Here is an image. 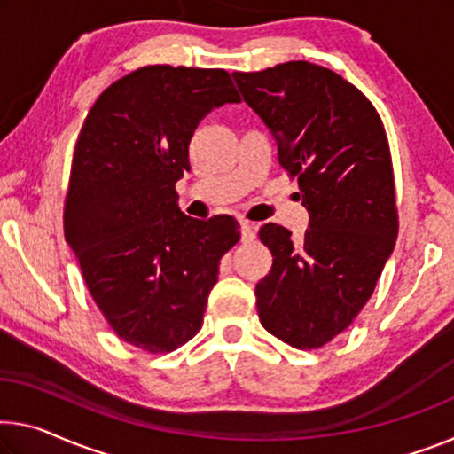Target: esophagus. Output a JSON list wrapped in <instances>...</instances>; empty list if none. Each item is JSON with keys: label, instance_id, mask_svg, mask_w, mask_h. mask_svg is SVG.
<instances>
[{"label": "esophagus", "instance_id": "34e87169", "mask_svg": "<svg viewBox=\"0 0 454 454\" xmlns=\"http://www.w3.org/2000/svg\"><path fill=\"white\" fill-rule=\"evenodd\" d=\"M241 241H254L255 239V229L254 223H249L247 219H241Z\"/></svg>", "mask_w": 454, "mask_h": 454}]
</instances>
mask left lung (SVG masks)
<instances>
[{
    "instance_id": "left-lung-1",
    "label": "left lung",
    "mask_w": 454,
    "mask_h": 454,
    "mask_svg": "<svg viewBox=\"0 0 454 454\" xmlns=\"http://www.w3.org/2000/svg\"><path fill=\"white\" fill-rule=\"evenodd\" d=\"M233 76L274 134L278 162L298 180L310 215L302 239L276 223L260 229L274 263L255 286L257 315L284 343L320 348L367 304L395 246L386 128L357 87L320 65L290 60Z\"/></svg>"
}]
</instances>
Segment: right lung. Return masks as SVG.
<instances>
[{"instance_id":"add662e5","label":"right lung","mask_w":454,"mask_h":454,"mask_svg":"<svg viewBox=\"0 0 454 454\" xmlns=\"http://www.w3.org/2000/svg\"><path fill=\"white\" fill-rule=\"evenodd\" d=\"M239 101L223 68L142 67L97 97L76 139L65 237L97 309L145 353L200 331L221 257L239 241L229 215L199 221L176 205L199 121Z\"/></svg>"}]
</instances>
